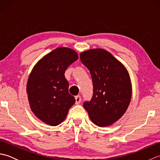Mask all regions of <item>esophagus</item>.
<instances>
[{"label": "esophagus", "mask_w": 160, "mask_h": 160, "mask_svg": "<svg viewBox=\"0 0 160 160\" xmlns=\"http://www.w3.org/2000/svg\"><path fill=\"white\" fill-rule=\"evenodd\" d=\"M81 102V97L80 96H78L76 97V104H79Z\"/></svg>", "instance_id": "obj_1"}]
</instances>
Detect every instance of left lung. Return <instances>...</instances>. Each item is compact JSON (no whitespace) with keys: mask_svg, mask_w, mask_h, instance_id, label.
Returning a JSON list of instances; mask_svg holds the SVG:
<instances>
[{"mask_svg":"<svg viewBox=\"0 0 160 160\" xmlns=\"http://www.w3.org/2000/svg\"><path fill=\"white\" fill-rule=\"evenodd\" d=\"M80 56L93 84L92 100L84 102V107L95 124L108 127L122 117L131 102L130 76L124 64L105 49H91Z\"/></svg>","mask_w":160,"mask_h":160,"instance_id":"1","label":"left lung"}]
</instances>
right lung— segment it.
<instances>
[{
  "label": "right lung",
  "mask_w": 160,
  "mask_h": 160,
  "mask_svg": "<svg viewBox=\"0 0 160 160\" xmlns=\"http://www.w3.org/2000/svg\"><path fill=\"white\" fill-rule=\"evenodd\" d=\"M78 59L76 51L60 47L44 56L33 67L27 93L32 111L44 123L52 127L62 123L76 102L69 93L64 72Z\"/></svg>",
  "instance_id": "obj_1"
}]
</instances>
